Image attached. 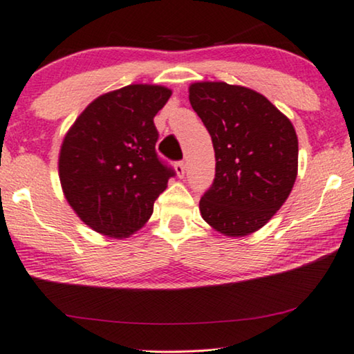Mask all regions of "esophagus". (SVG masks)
Here are the masks:
<instances>
[{
    "instance_id": "34e87169",
    "label": "esophagus",
    "mask_w": 354,
    "mask_h": 354,
    "mask_svg": "<svg viewBox=\"0 0 354 354\" xmlns=\"http://www.w3.org/2000/svg\"><path fill=\"white\" fill-rule=\"evenodd\" d=\"M175 170H176V175L179 178H184V173H186V167H184V162H176L175 163Z\"/></svg>"
}]
</instances>
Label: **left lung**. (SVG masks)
<instances>
[{
    "label": "left lung",
    "instance_id": "1",
    "mask_svg": "<svg viewBox=\"0 0 354 354\" xmlns=\"http://www.w3.org/2000/svg\"><path fill=\"white\" fill-rule=\"evenodd\" d=\"M189 102L207 127L216 175L200 198L211 227L245 236L263 227L297 178L299 143L286 115L263 95L225 82H195Z\"/></svg>",
    "mask_w": 354,
    "mask_h": 354
}]
</instances>
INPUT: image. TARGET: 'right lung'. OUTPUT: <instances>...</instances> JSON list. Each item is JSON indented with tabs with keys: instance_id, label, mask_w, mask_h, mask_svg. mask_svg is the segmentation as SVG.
<instances>
[{
	"instance_id": "obj_1",
	"label": "right lung",
	"mask_w": 354,
	"mask_h": 354,
	"mask_svg": "<svg viewBox=\"0 0 354 354\" xmlns=\"http://www.w3.org/2000/svg\"><path fill=\"white\" fill-rule=\"evenodd\" d=\"M170 95L151 84L100 95L65 135L59 156L63 194L95 232L127 239L143 227L175 176L156 152L154 118Z\"/></svg>"
}]
</instances>
